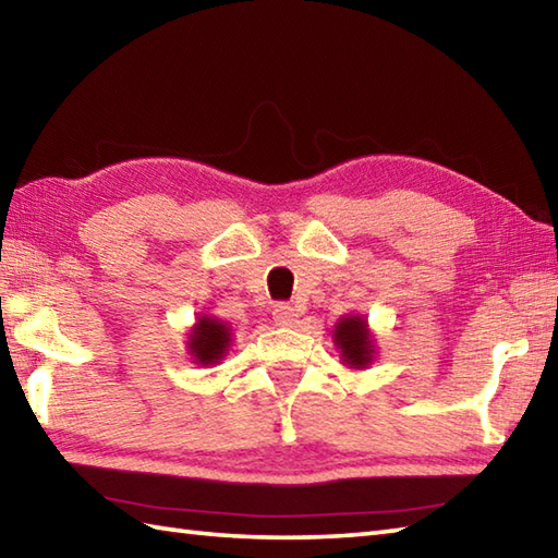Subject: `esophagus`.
<instances>
[{"mask_svg": "<svg viewBox=\"0 0 558 558\" xmlns=\"http://www.w3.org/2000/svg\"><path fill=\"white\" fill-rule=\"evenodd\" d=\"M272 319H276L278 326H292L294 319H298V312H294L290 304H276V310H272Z\"/></svg>", "mask_w": 558, "mask_h": 558, "instance_id": "1", "label": "esophagus"}]
</instances>
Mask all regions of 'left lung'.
<instances>
[{
    "label": "left lung",
    "instance_id": "left-lung-1",
    "mask_svg": "<svg viewBox=\"0 0 558 558\" xmlns=\"http://www.w3.org/2000/svg\"><path fill=\"white\" fill-rule=\"evenodd\" d=\"M333 343L338 351H341V357L348 367L363 369L373 363L375 341L373 336H369L365 316H357V314L343 316L333 329Z\"/></svg>",
    "mask_w": 558,
    "mask_h": 558
}]
</instances>
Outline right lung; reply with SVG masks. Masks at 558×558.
Instances as JSON below:
<instances>
[{"label": "right lung", "mask_w": 558, "mask_h": 558, "mask_svg": "<svg viewBox=\"0 0 558 558\" xmlns=\"http://www.w3.org/2000/svg\"><path fill=\"white\" fill-rule=\"evenodd\" d=\"M232 345V329L210 314L198 316L189 333V355L198 365L220 363Z\"/></svg>", "instance_id": "1"}]
</instances>
